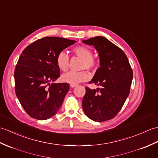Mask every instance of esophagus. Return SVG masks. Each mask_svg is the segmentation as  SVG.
Instances as JSON below:
<instances>
[{"instance_id":"esophagus-1","label":"esophagus","mask_w":158,"mask_h":158,"mask_svg":"<svg viewBox=\"0 0 158 158\" xmlns=\"http://www.w3.org/2000/svg\"><path fill=\"white\" fill-rule=\"evenodd\" d=\"M77 85V84H71L70 86L71 87H75Z\"/></svg>"}]
</instances>
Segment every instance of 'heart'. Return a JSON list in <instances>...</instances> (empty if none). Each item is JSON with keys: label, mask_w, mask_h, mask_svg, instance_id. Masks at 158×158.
Instances as JSON below:
<instances>
[{"label": "heart", "mask_w": 158, "mask_h": 158, "mask_svg": "<svg viewBox=\"0 0 158 158\" xmlns=\"http://www.w3.org/2000/svg\"><path fill=\"white\" fill-rule=\"evenodd\" d=\"M73 52L76 56L82 58L81 69H87L92 70L96 67L97 61L93 57L92 50L89 48L83 46H76L73 49ZM56 65L62 71H67L69 67V56L64 51H61L58 54L56 58ZM90 75L87 71L83 70L79 72L69 71L62 75L61 80L64 83L70 84H77L80 82L86 81L89 79Z\"/></svg>", "instance_id": "obj_1"}]
</instances>
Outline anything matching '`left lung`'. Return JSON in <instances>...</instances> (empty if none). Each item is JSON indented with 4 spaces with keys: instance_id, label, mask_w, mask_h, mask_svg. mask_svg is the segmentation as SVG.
<instances>
[{
    "instance_id": "obj_1",
    "label": "left lung",
    "mask_w": 158,
    "mask_h": 158,
    "mask_svg": "<svg viewBox=\"0 0 158 158\" xmlns=\"http://www.w3.org/2000/svg\"><path fill=\"white\" fill-rule=\"evenodd\" d=\"M83 42L93 45L99 54L100 67L89 83L101 86L97 89L85 87L83 111L96 122L109 120L117 115L129 96L133 70L122 49L106 38L97 36Z\"/></svg>"
}]
</instances>
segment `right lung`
Returning a JSON list of instances; mask_svg holds the SVG:
<instances>
[{
    "mask_svg": "<svg viewBox=\"0 0 158 158\" xmlns=\"http://www.w3.org/2000/svg\"><path fill=\"white\" fill-rule=\"evenodd\" d=\"M76 41L44 37L29 44L21 54L15 69V90L25 111L44 120L56 114L69 90L67 83H54L60 77L58 54Z\"/></svg>",
    "mask_w": 158,
    "mask_h": 158,
    "instance_id": "add662e5",
    "label": "right lung"
}]
</instances>
